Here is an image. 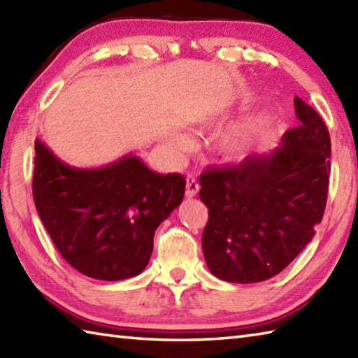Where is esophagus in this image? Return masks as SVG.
<instances>
[{
    "label": "esophagus",
    "mask_w": 358,
    "mask_h": 358,
    "mask_svg": "<svg viewBox=\"0 0 358 358\" xmlns=\"http://www.w3.org/2000/svg\"><path fill=\"white\" fill-rule=\"evenodd\" d=\"M200 189V185L199 181H196V178L194 177V175H187L186 178V196L187 199H192V196L196 195V192H199Z\"/></svg>",
    "instance_id": "obj_1"
}]
</instances>
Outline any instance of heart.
<instances>
[{"mask_svg":"<svg viewBox=\"0 0 358 358\" xmlns=\"http://www.w3.org/2000/svg\"><path fill=\"white\" fill-rule=\"evenodd\" d=\"M250 140V134L245 127H234L227 131L222 138H220L218 148L222 155L226 158L238 157L240 154L246 150Z\"/></svg>","mask_w":358,"mask_h":358,"instance_id":"obj_1","label":"heart"}]
</instances>
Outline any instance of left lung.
Returning a JSON list of instances; mask_svg holds the SVG:
<instances>
[{"label": "left lung", "instance_id": "1", "mask_svg": "<svg viewBox=\"0 0 358 358\" xmlns=\"http://www.w3.org/2000/svg\"><path fill=\"white\" fill-rule=\"evenodd\" d=\"M300 126L277 148L237 166L200 175V200L209 210L201 245L212 275L258 283L283 271L314 238L331 173V138L322 117L294 98Z\"/></svg>", "mask_w": 358, "mask_h": 358}]
</instances>
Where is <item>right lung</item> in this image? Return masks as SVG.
<instances>
[{
	"label": "right lung",
	"mask_w": 358,
	"mask_h": 358,
	"mask_svg": "<svg viewBox=\"0 0 358 358\" xmlns=\"http://www.w3.org/2000/svg\"><path fill=\"white\" fill-rule=\"evenodd\" d=\"M34 200L53 245L73 269L95 280L138 275L155 229L180 206L186 180L150 171L127 154L103 167H73L35 140Z\"/></svg>",
	"instance_id": "1"
}]
</instances>
